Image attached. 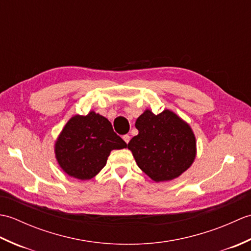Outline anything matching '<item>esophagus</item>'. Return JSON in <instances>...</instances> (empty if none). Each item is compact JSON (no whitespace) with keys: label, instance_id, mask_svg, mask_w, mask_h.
I'll return each instance as SVG.
<instances>
[{"label":"esophagus","instance_id":"34e87169","mask_svg":"<svg viewBox=\"0 0 251 251\" xmlns=\"http://www.w3.org/2000/svg\"><path fill=\"white\" fill-rule=\"evenodd\" d=\"M123 139H124V141L126 143H128L129 140H130V136L129 135H124V136H123Z\"/></svg>","mask_w":251,"mask_h":251}]
</instances>
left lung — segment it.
<instances>
[{
    "mask_svg": "<svg viewBox=\"0 0 251 251\" xmlns=\"http://www.w3.org/2000/svg\"><path fill=\"white\" fill-rule=\"evenodd\" d=\"M138 135L129 141L138 166L155 182L180 177L196 157V139L191 126L172 110L154 114L147 109L136 121Z\"/></svg>",
    "mask_w": 251,
    "mask_h": 251,
    "instance_id": "1",
    "label": "left lung"
}]
</instances>
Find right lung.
<instances>
[{"label": "right lung", "mask_w": 251, "mask_h": 251, "mask_svg": "<svg viewBox=\"0 0 251 251\" xmlns=\"http://www.w3.org/2000/svg\"><path fill=\"white\" fill-rule=\"evenodd\" d=\"M104 116L89 111L68 121L55 142V157L68 176L89 180L100 173L112 150L126 148Z\"/></svg>", "instance_id": "1"}]
</instances>
